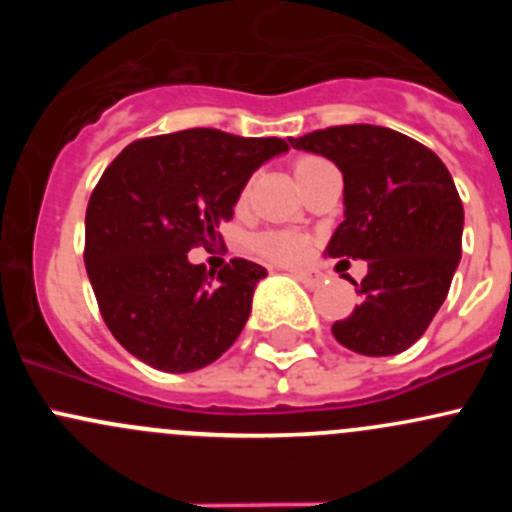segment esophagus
<instances>
[{"label":"esophagus","mask_w":512,"mask_h":512,"mask_svg":"<svg viewBox=\"0 0 512 512\" xmlns=\"http://www.w3.org/2000/svg\"><path fill=\"white\" fill-rule=\"evenodd\" d=\"M292 277L309 289L319 287V282H322V275L317 270H292Z\"/></svg>","instance_id":"obj_1"}]
</instances>
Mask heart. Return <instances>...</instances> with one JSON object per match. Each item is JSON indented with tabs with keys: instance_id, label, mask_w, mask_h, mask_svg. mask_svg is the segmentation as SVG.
<instances>
[{
	"instance_id": "obj_1",
	"label": "heart",
	"mask_w": 512,
	"mask_h": 512,
	"mask_svg": "<svg viewBox=\"0 0 512 512\" xmlns=\"http://www.w3.org/2000/svg\"><path fill=\"white\" fill-rule=\"evenodd\" d=\"M324 163L322 158L314 156H302L294 160V175L307 173L314 165ZM255 250L257 255H262L270 262H280V265H294V262H302L309 255V240L299 232L292 230H267L260 232L255 237Z\"/></svg>"
}]
</instances>
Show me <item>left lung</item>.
Segmentation results:
<instances>
[{
	"mask_svg": "<svg viewBox=\"0 0 512 512\" xmlns=\"http://www.w3.org/2000/svg\"><path fill=\"white\" fill-rule=\"evenodd\" d=\"M344 175V220L329 257L369 262L361 302L332 324L339 344L364 356L401 354L441 309L461 260L463 203L443 160L414 138L354 123L289 138Z\"/></svg>",
	"mask_w": 512,
	"mask_h": 512,
	"instance_id": "left-lung-1",
	"label": "left lung"
}]
</instances>
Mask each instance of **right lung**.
<instances>
[{
    "mask_svg": "<svg viewBox=\"0 0 512 512\" xmlns=\"http://www.w3.org/2000/svg\"><path fill=\"white\" fill-rule=\"evenodd\" d=\"M282 138L188 128L141 138L103 170L86 208L84 262L98 309L126 352L170 374L203 369L235 344L267 277L262 265H193L220 240L250 175L287 151Z\"/></svg>",
    "mask_w": 512,
    "mask_h": 512,
    "instance_id": "right-lung-1",
    "label": "right lung"
}]
</instances>
